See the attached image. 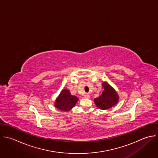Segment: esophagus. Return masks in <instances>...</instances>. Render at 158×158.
I'll return each mask as SVG.
<instances>
[{
  "label": "esophagus",
  "mask_w": 158,
  "mask_h": 158,
  "mask_svg": "<svg viewBox=\"0 0 158 158\" xmlns=\"http://www.w3.org/2000/svg\"><path fill=\"white\" fill-rule=\"evenodd\" d=\"M84 97H85V98H89L90 97V95L89 94H85V95H84Z\"/></svg>",
  "instance_id": "obj_1"
}]
</instances>
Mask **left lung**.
Wrapping results in <instances>:
<instances>
[{
    "label": "left lung",
    "mask_w": 158,
    "mask_h": 158,
    "mask_svg": "<svg viewBox=\"0 0 158 158\" xmlns=\"http://www.w3.org/2000/svg\"><path fill=\"white\" fill-rule=\"evenodd\" d=\"M103 91L99 97L95 98L97 106L102 110H107L116 105L119 100V97L116 91L106 82L102 84Z\"/></svg>",
    "instance_id": "1"
}]
</instances>
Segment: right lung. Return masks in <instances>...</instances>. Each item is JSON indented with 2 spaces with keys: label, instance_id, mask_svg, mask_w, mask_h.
<instances>
[{
  "label": "right lung",
  "instance_id": "add662e5",
  "mask_svg": "<svg viewBox=\"0 0 158 158\" xmlns=\"http://www.w3.org/2000/svg\"><path fill=\"white\" fill-rule=\"evenodd\" d=\"M76 96L71 95L68 90L64 89L61 91V94L57 98L55 103V107L63 111H69L73 108L78 100Z\"/></svg>",
  "mask_w": 158,
  "mask_h": 158
}]
</instances>
